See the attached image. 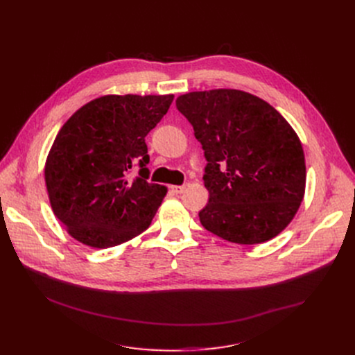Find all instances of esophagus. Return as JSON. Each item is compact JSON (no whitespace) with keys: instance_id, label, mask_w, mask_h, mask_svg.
Here are the masks:
<instances>
[{"instance_id":"obj_1","label":"esophagus","mask_w":355,"mask_h":355,"mask_svg":"<svg viewBox=\"0 0 355 355\" xmlns=\"http://www.w3.org/2000/svg\"><path fill=\"white\" fill-rule=\"evenodd\" d=\"M184 190H185V185H173L171 187V191L175 194H182Z\"/></svg>"}]
</instances>
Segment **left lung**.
Here are the masks:
<instances>
[{
	"mask_svg": "<svg viewBox=\"0 0 355 355\" xmlns=\"http://www.w3.org/2000/svg\"><path fill=\"white\" fill-rule=\"evenodd\" d=\"M177 109L193 125L207 165L202 227L239 245L281 233L300 209L304 149L292 126L263 99L236 89L185 93Z\"/></svg>",
	"mask_w": 355,
	"mask_h": 355,
	"instance_id": "obj_1",
	"label": "left lung"
}]
</instances>
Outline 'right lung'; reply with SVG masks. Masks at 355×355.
I'll list each match as a JSON object with an SVG mask.
<instances>
[{"mask_svg":"<svg viewBox=\"0 0 355 355\" xmlns=\"http://www.w3.org/2000/svg\"><path fill=\"white\" fill-rule=\"evenodd\" d=\"M174 95H106L90 101L62 126L44 178L54 216L80 243L106 249L151 225L166 189L148 182L145 137ZM140 173L128 177L135 165Z\"/></svg>","mask_w":355,"mask_h":355,"instance_id":"obj_1","label":"right lung"}]
</instances>
